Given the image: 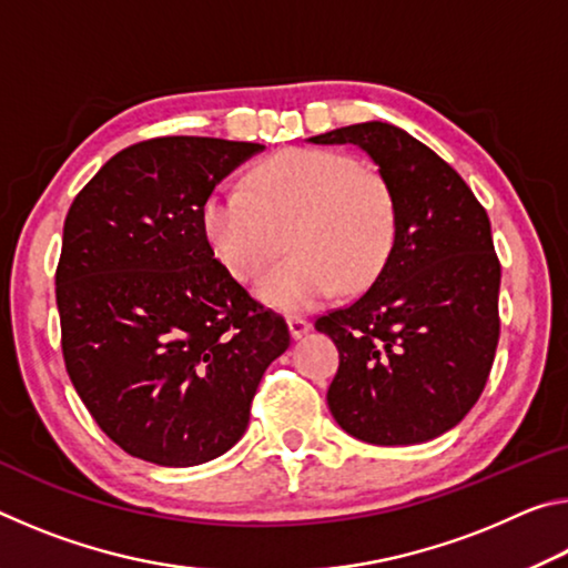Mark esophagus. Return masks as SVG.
<instances>
[{
  "label": "esophagus",
  "instance_id": "obj_1",
  "mask_svg": "<svg viewBox=\"0 0 568 568\" xmlns=\"http://www.w3.org/2000/svg\"><path fill=\"white\" fill-rule=\"evenodd\" d=\"M287 328H291V335L295 341H301L303 335L311 333V323L305 318H287Z\"/></svg>",
  "mask_w": 568,
  "mask_h": 568
}]
</instances>
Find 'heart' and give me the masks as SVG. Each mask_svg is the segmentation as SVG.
<instances>
[{
    "label": "heart",
    "mask_w": 568,
    "mask_h": 568,
    "mask_svg": "<svg viewBox=\"0 0 568 568\" xmlns=\"http://www.w3.org/2000/svg\"><path fill=\"white\" fill-rule=\"evenodd\" d=\"M396 195L383 172L335 150L291 148L250 172V190L215 187L203 230L217 261L253 281L281 253L291 257L257 283V297L305 313L338 293H358L386 267L396 243Z\"/></svg>",
    "instance_id": "obj_1"
}]
</instances>
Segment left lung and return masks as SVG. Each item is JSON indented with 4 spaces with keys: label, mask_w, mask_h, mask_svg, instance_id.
<instances>
[{
    "label": "left lung",
    "mask_w": 568,
    "mask_h": 568,
    "mask_svg": "<svg viewBox=\"0 0 568 568\" xmlns=\"http://www.w3.org/2000/svg\"><path fill=\"white\" fill-rule=\"evenodd\" d=\"M307 142L361 148L398 210L381 275L315 321L341 353L328 408L365 444H423L464 420L491 373L501 325L491 223L458 172L396 124L361 122Z\"/></svg>",
    "instance_id": "left-lung-1"
}]
</instances>
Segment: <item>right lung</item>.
<instances>
[{"label":"right lung","instance_id":"add662e5","mask_svg":"<svg viewBox=\"0 0 568 568\" xmlns=\"http://www.w3.org/2000/svg\"><path fill=\"white\" fill-rule=\"evenodd\" d=\"M263 150L138 142L67 213L54 277L64 365L98 426L134 458L187 468L223 456L291 345L285 321L215 261L203 230L210 192Z\"/></svg>","mask_w":568,"mask_h":568}]
</instances>
